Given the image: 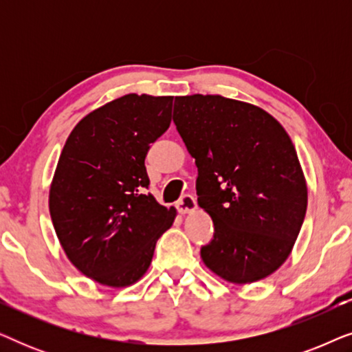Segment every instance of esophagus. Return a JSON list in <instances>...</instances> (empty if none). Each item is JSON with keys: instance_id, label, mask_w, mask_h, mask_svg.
Wrapping results in <instances>:
<instances>
[{"instance_id": "esophagus-1", "label": "esophagus", "mask_w": 352, "mask_h": 352, "mask_svg": "<svg viewBox=\"0 0 352 352\" xmlns=\"http://www.w3.org/2000/svg\"><path fill=\"white\" fill-rule=\"evenodd\" d=\"M176 208H177V211H179L181 214L192 213V211L197 210V201H195L194 197L189 195V194H186V195H182L179 200H177Z\"/></svg>"}]
</instances>
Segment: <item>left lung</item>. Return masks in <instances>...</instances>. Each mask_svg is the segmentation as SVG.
<instances>
[{"label": "left lung", "mask_w": 352, "mask_h": 352, "mask_svg": "<svg viewBox=\"0 0 352 352\" xmlns=\"http://www.w3.org/2000/svg\"><path fill=\"white\" fill-rule=\"evenodd\" d=\"M173 122L195 158L199 205L214 234L205 266L232 283L271 276L290 254L306 216L307 187L282 124L256 105L223 96H181Z\"/></svg>", "instance_id": "obj_1"}]
</instances>
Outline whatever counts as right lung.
Segmentation results:
<instances>
[{
	"instance_id": "right-lung-1",
	"label": "right lung",
	"mask_w": 352,
	"mask_h": 352,
	"mask_svg": "<svg viewBox=\"0 0 352 352\" xmlns=\"http://www.w3.org/2000/svg\"><path fill=\"white\" fill-rule=\"evenodd\" d=\"M171 96L126 94L81 120L62 148L50 190L57 239L72 264L109 287H128L151 266L175 221L147 192L146 155L171 123Z\"/></svg>"
}]
</instances>
